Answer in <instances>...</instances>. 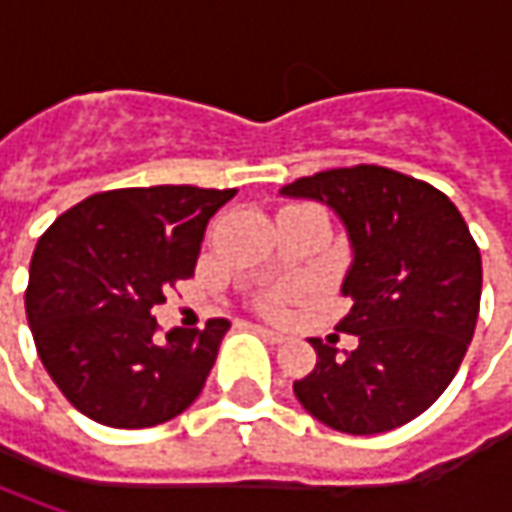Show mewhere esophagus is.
I'll use <instances>...</instances> for the list:
<instances>
[{"label": "esophagus", "mask_w": 512, "mask_h": 512, "mask_svg": "<svg viewBox=\"0 0 512 512\" xmlns=\"http://www.w3.org/2000/svg\"><path fill=\"white\" fill-rule=\"evenodd\" d=\"M253 333H259L262 339H267V342H273V344H279V342H285V336L279 333V330H270V327L265 325H247Z\"/></svg>", "instance_id": "34e87169"}]
</instances>
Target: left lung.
<instances>
[{
    "label": "left lung",
    "instance_id": "obj_1",
    "mask_svg": "<svg viewBox=\"0 0 512 512\" xmlns=\"http://www.w3.org/2000/svg\"><path fill=\"white\" fill-rule=\"evenodd\" d=\"M330 207L350 242L342 296L353 307L336 330L353 350L313 339L316 367L293 382L313 419L373 436L422 416L453 382L473 339L482 256L442 190L396 170H325L279 190Z\"/></svg>",
    "mask_w": 512,
    "mask_h": 512
}]
</instances>
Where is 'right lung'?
<instances>
[{
	"mask_svg": "<svg viewBox=\"0 0 512 512\" xmlns=\"http://www.w3.org/2000/svg\"><path fill=\"white\" fill-rule=\"evenodd\" d=\"M233 196L190 185L108 190L39 239L25 313L39 359L79 413L136 430L196 402L230 322L156 339L153 307L193 276L207 222Z\"/></svg>",
	"mask_w": 512,
	"mask_h": 512,
	"instance_id": "1",
	"label": "right lung"
}]
</instances>
